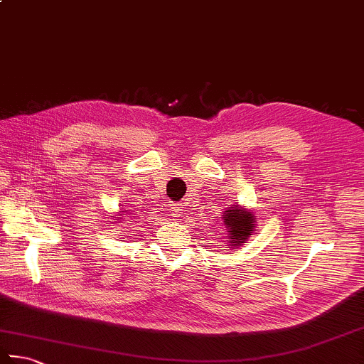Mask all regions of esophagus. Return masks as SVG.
Listing matches in <instances>:
<instances>
[{
  "instance_id": "34e87169",
  "label": "esophagus",
  "mask_w": 364,
  "mask_h": 364,
  "mask_svg": "<svg viewBox=\"0 0 364 364\" xmlns=\"http://www.w3.org/2000/svg\"><path fill=\"white\" fill-rule=\"evenodd\" d=\"M172 213L175 215V218H178V216H183V213H184V206H183L181 203H175V205H172Z\"/></svg>"
}]
</instances>
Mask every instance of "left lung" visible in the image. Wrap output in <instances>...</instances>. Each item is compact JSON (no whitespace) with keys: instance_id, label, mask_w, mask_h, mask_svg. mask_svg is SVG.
Returning <instances> with one entry per match:
<instances>
[{"instance_id":"1","label":"left lung","mask_w":364,"mask_h":364,"mask_svg":"<svg viewBox=\"0 0 364 364\" xmlns=\"http://www.w3.org/2000/svg\"><path fill=\"white\" fill-rule=\"evenodd\" d=\"M223 224L227 232V246L232 249L243 246L257 225L252 210L243 208L238 203L229 206V210L224 211Z\"/></svg>"}]
</instances>
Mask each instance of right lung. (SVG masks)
Returning a JSON list of instances; mask_svg holds the SVG:
<instances>
[{
  "label": "right lung",
  "mask_w": 364,
  "mask_h": 364,
  "mask_svg": "<svg viewBox=\"0 0 364 364\" xmlns=\"http://www.w3.org/2000/svg\"><path fill=\"white\" fill-rule=\"evenodd\" d=\"M117 216H121V215H117ZM113 218V220H115V223H117V220H121V218H115V216H112Z\"/></svg>",
  "instance_id": "right-lung-1"
}]
</instances>
